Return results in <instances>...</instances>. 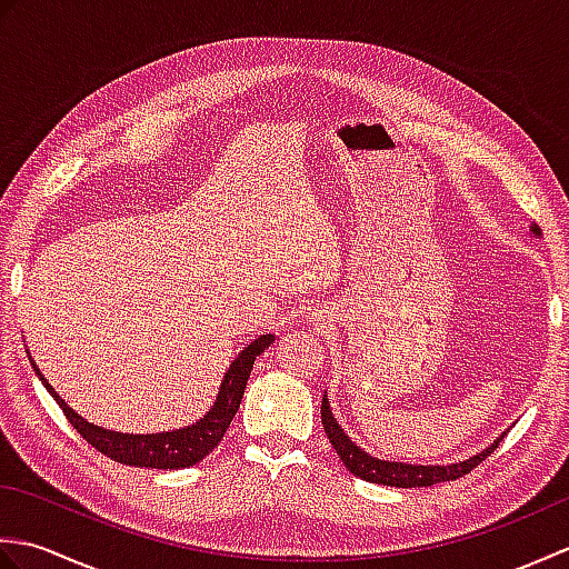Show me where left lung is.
Returning a JSON list of instances; mask_svg holds the SVG:
<instances>
[{
  "label": "left lung",
  "instance_id": "obj_1",
  "mask_svg": "<svg viewBox=\"0 0 569 569\" xmlns=\"http://www.w3.org/2000/svg\"><path fill=\"white\" fill-rule=\"evenodd\" d=\"M530 234L540 239V229L538 224H530ZM322 428L328 440L332 442L335 452L340 455V459L345 462V467L352 471L355 477L371 481V485H383V487H398V489H410V487H432L440 485V481H452L457 477L467 475V471L475 469L481 459H487L493 450H497L501 438L493 440L485 450L471 455L462 462H452V465H408V462H391V459H379L369 452L361 450V447L349 438L345 432V428L337 422V418L332 416L330 408V398L328 391L322 396Z\"/></svg>",
  "mask_w": 569,
  "mask_h": 569
}]
</instances>
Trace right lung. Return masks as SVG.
<instances>
[{
	"label": "right lung",
	"instance_id": "add662e5",
	"mask_svg": "<svg viewBox=\"0 0 569 569\" xmlns=\"http://www.w3.org/2000/svg\"><path fill=\"white\" fill-rule=\"evenodd\" d=\"M273 340L276 337L271 332L259 335L257 340L241 349L237 359H232V365H229V369L224 371V379L220 383V391L214 396L212 408L200 420L178 430L147 432V435L117 432V430L94 426V422H88L56 393L51 383L43 379V373L39 371V367H36L31 355H29V361L36 371V377H39L41 383L46 386V391L53 396V401L66 413L70 426L76 428L82 435V440H88L94 450L114 459V462H122L129 467L186 469V467L198 465L202 457H208L214 447L220 445L229 422H232V418L237 416L253 361H257V357L263 352V349H269L273 345Z\"/></svg>",
	"mask_w": 569,
	"mask_h": 569
}]
</instances>
